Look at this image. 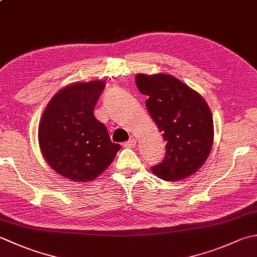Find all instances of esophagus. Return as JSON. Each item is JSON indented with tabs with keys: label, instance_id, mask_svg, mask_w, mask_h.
Instances as JSON below:
<instances>
[{
	"label": "esophagus",
	"instance_id": "obj_1",
	"mask_svg": "<svg viewBox=\"0 0 257 257\" xmlns=\"http://www.w3.org/2000/svg\"><path fill=\"white\" fill-rule=\"evenodd\" d=\"M136 145H137V140L133 138V139H129L128 141H125L123 144V147L124 148H134Z\"/></svg>",
	"mask_w": 257,
	"mask_h": 257
}]
</instances>
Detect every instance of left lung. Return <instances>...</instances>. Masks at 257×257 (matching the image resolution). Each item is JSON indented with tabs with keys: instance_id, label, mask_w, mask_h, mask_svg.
<instances>
[{
	"instance_id": "8db88e82",
	"label": "left lung",
	"mask_w": 257,
	"mask_h": 257,
	"mask_svg": "<svg viewBox=\"0 0 257 257\" xmlns=\"http://www.w3.org/2000/svg\"><path fill=\"white\" fill-rule=\"evenodd\" d=\"M146 107L167 141L166 156L151 168L166 181H180L203 166L213 145V118L202 96L167 74L136 76Z\"/></svg>"
}]
</instances>
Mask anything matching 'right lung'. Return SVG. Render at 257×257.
I'll return each instance as SVG.
<instances>
[{"mask_svg":"<svg viewBox=\"0 0 257 257\" xmlns=\"http://www.w3.org/2000/svg\"><path fill=\"white\" fill-rule=\"evenodd\" d=\"M105 86L102 80L66 86L48 102L41 119L38 141L43 156L53 170L75 182L95 180L120 149L94 116Z\"/></svg>","mask_w":257,"mask_h":257,"instance_id":"right-lung-1","label":"right lung"}]
</instances>
